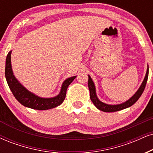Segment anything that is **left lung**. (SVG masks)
Listing matches in <instances>:
<instances>
[{
	"mask_svg": "<svg viewBox=\"0 0 153 153\" xmlns=\"http://www.w3.org/2000/svg\"><path fill=\"white\" fill-rule=\"evenodd\" d=\"M148 73H149V66L148 65V68H147L146 74L145 76L144 80L143 81L142 84L140 85V88H138V90L136 91V92L131 97L130 99H128L127 101L121 104H106L100 101L99 98L97 97L96 93V88L95 85H94V83L92 80V79L91 78V77L88 75V88L90 90V99L92 100V103L94 104V106L97 108L98 109H100V111H104V112H114V111H120V110H122L126 108L130 107L131 106H132L133 104H134L136 102L138 101V100L140 98L141 94L143 92L144 89L146 88L147 80H148Z\"/></svg>",
	"mask_w": 153,
	"mask_h": 153,
	"instance_id": "8db88e82",
	"label": "left lung"
}]
</instances>
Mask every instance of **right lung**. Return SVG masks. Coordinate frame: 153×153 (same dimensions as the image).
Segmentation results:
<instances>
[{
    "label": "right lung",
    "instance_id": "add662e5",
    "mask_svg": "<svg viewBox=\"0 0 153 153\" xmlns=\"http://www.w3.org/2000/svg\"><path fill=\"white\" fill-rule=\"evenodd\" d=\"M11 53L12 51H10L6 57L5 75L7 85L17 101L25 107L36 110L53 109L63 103L66 95L68 87L76 78V75L67 78L63 81L61 90L58 95L49 98L41 97L25 88L15 78L11 65Z\"/></svg>",
    "mask_w": 153,
    "mask_h": 153
}]
</instances>
